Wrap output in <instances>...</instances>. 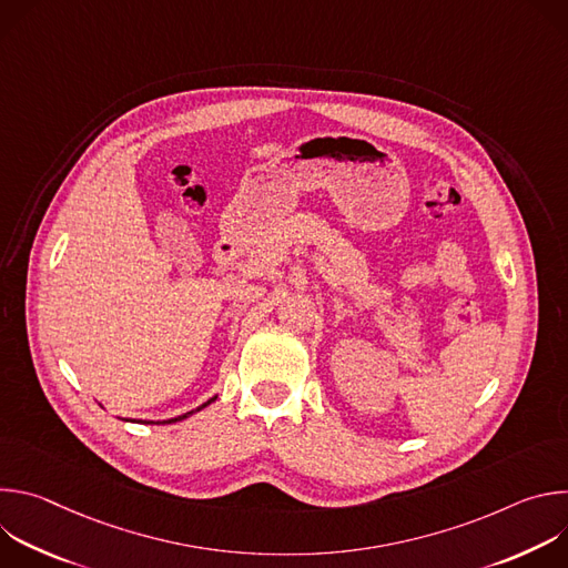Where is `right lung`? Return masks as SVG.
I'll list each match as a JSON object with an SVG mask.
<instances>
[{
    "label": "right lung",
    "mask_w": 568,
    "mask_h": 568,
    "mask_svg": "<svg viewBox=\"0 0 568 568\" xmlns=\"http://www.w3.org/2000/svg\"><path fill=\"white\" fill-rule=\"evenodd\" d=\"M213 399H215V397H211V399H206V402H204V404H202V407H197V409H195V412H202V409H204V407H209V404H211V402H213ZM195 412H189V414H184V416H178V418H173V420H164V423H180V420H184V418H189V416H193V414H195ZM148 425H154V423H148ZM156 425H159V423H156Z\"/></svg>",
    "instance_id": "right-lung-1"
}]
</instances>
